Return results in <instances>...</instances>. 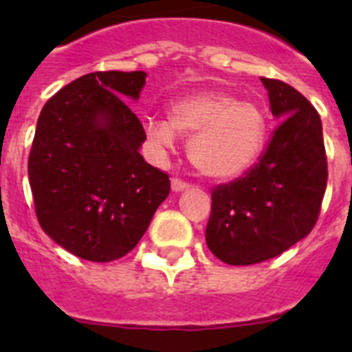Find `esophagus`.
<instances>
[{
    "mask_svg": "<svg viewBox=\"0 0 352 352\" xmlns=\"http://www.w3.org/2000/svg\"><path fill=\"white\" fill-rule=\"evenodd\" d=\"M170 188H173L174 192H182L185 190V188H188V183L183 182V179L179 178H173L170 179Z\"/></svg>",
    "mask_w": 352,
    "mask_h": 352,
    "instance_id": "1",
    "label": "esophagus"
}]
</instances>
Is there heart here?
<instances>
[{
    "label": "heart",
    "instance_id": "heart-1",
    "mask_svg": "<svg viewBox=\"0 0 352 352\" xmlns=\"http://www.w3.org/2000/svg\"><path fill=\"white\" fill-rule=\"evenodd\" d=\"M144 132L158 151L173 148L174 133L190 138L188 157L195 169L211 179H232L250 169L263 151L266 118L252 102L206 91L174 102L169 121L149 118Z\"/></svg>",
    "mask_w": 352,
    "mask_h": 352
}]
</instances>
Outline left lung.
I'll return each instance as SVG.
<instances>
[{"instance_id":"1","label":"left lung","mask_w":352,"mask_h":352,"mask_svg":"<svg viewBox=\"0 0 352 352\" xmlns=\"http://www.w3.org/2000/svg\"><path fill=\"white\" fill-rule=\"evenodd\" d=\"M261 80L280 123L256 166L211 190L206 243L214 257L232 266L280 256L309 234L321 213L328 182L316 107L284 80Z\"/></svg>"}]
</instances>
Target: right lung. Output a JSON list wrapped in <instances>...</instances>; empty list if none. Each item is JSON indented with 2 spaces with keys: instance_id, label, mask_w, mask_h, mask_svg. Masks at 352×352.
Wrapping results in <instances>:
<instances>
[{
  "instance_id": "add662e5",
  "label": "right lung",
  "mask_w": 352,
  "mask_h": 352,
  "mask_svg": "<svg viewBox=\"0 0 352 352\" xmlns=\"http://www.w3.org/2000/svg\"><path fill=\"white\" fill-rule=\"evenodd\" d=\"M144 72H93L51 96L28 174L40 227L74 256H126L169 195V174L144 162L146 132L123 98H139Z\"/></svg>"
}]
</instances>
